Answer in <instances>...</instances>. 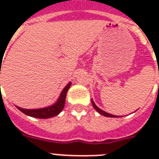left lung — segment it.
I'll list each match as a JSON object with an SVG mask.
<instances>
[{
  "label": "left lung",
  "mask_w": 159,
  "mask_h": 159,
  "mask_svg": "<svg viewBox=\"0 0 159 159\" xmlns=\"http://www.w3.org/2000/svg\"><path fill=\"white\" fill-rule=\"evenodd\" d=\"M92 106H93V107H94L95 110H96V111H97V112H98V113H100V114H101V115H102V116H106V117H112V118H113V117H120V116H114V115L109 114V113H107V112H106V111L101 110V109H100L99 107H98V106H97V105L95 104V102H93V100H92ZM120 117H121V116H120Z\"/></svg>",
  "instance_id": "1"
}]
</instances>
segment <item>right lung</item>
Returning a JSON list of instances; mask_svg holds the SVG:
<instances>
[{
  "instance_id": "add662e5",
  "label": "right lung",
  "mask_w": 159,
  "mask_h": 159,
  "mask_svg": "<svg viewBox=\"0 0 159 159\" xmlns=\"http://www.w3.org/2000/svg\"><path fill=\"white\" fill-rule=\"evenodd\" d=\"M71 84H72L71 82L67 83V86L62 89L57 102L52 106L39 109H24L19 107V106H16V107L24 114H25L29 116H31V117H34V118L48 119L51 118V117H54V116H57L64 108L65 99H66L67 91L71 87Z\"/></svg>"
}]
</instances>
